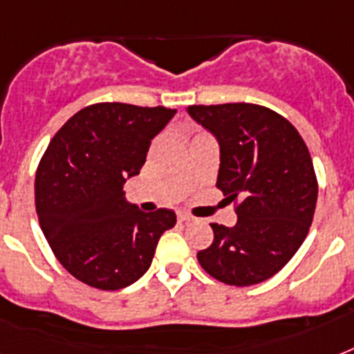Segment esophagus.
Instances as JSON below:
<instances>
[{
    "label": "esophagus",
    "instance_id": "34e87169",
    "mask_svg": "<svg viewBox=\"0 0 354 354\" xmlns=\"http://www.w3.org/2000/svg\"><path fill=\"white\" fill-rule=\"evenodd\" d=\"M178 221L182 222V224H187V222H193L194 221V216L187 215V213H180V215H178Z\"/></svg>",
    "mask_w": 354,
    "mask_h": 354
}]
</instances>
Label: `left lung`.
<instances>
[{
    "label": "left lung",
    "instance_id": "obj_1",
    "mask_svg": "<svg viewBox=\"0 0 354 354\" xmlns=\"http://www.w3.org/2000/svg\"><path fill=\"white\" fill-rule=\"evenodd\" d=\"M221 147L216 187L236 202L233 227L211 224L215 239L198 263L233 286L263 283L285 266L313 224L318 182L313 158L292 122L250 102L189 106Z\"/></svg>",
    "mask_w": 354,
    "mask_h": 354
}]
</instances>
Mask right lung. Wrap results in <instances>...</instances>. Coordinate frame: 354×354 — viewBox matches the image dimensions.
I'll use <instances>...</instances> for the list:
<instances>
[{
  "instance_id": "obj_1",
  "label": "right lung",
  "mask_w": 354,
  "mask_h": 354,
  "mask_svg": "<svg viewBox=\"0 0 354 354\" xmlns=\"http://www.w3.org/2000/svg\"><path fill=\"white\" fill-rule=\"evenodd\" d=\"M165 106L99 102L64 124L36 171V213L55 257L101 290L132 285L149 270L172 209L143 213L122 185L141 171L150 141L174 118Z\"/></svg>"
}]
</instances>
